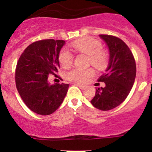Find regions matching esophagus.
Listing matches in <instances>:
<instances>
[{"instance_id":"34e87169","label":"esophagus","mask_w":152,"mask_h":152,"mask_svg":"<svg viewBox=\"0 0 152 152\" xmlns=\"http://www.w3.org/2000/svg\"><path fill=\"white\" fill-rule=\"evenodd\" d=\"M79 87V88H80V89H81V90H84V89H85V86H84V85H81V84H78V85H77Z\"/></svg>"}]
</instances>
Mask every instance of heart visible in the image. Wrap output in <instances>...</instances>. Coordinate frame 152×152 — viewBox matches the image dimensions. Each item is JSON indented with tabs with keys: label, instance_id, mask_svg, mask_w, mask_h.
I'll list each match as a JSON object with an SVG mask.
<instances>
[{
	"label": "heart",
	"instance_id": "heart-1",
	"mask_svg": "<svg viewBox=\"0 0 152 152\" xmlns=\"http://www.w3.org/2000/svg\"><path fill=\"white\" fill-rule=\"evenodd\" d=\"M72 47L77 52L90 56V63L99 70L105 68L107 64V54L102 51L103 45L100 41L91 37L80 39L72 43ZM73 61V56L67 49H62L59 54V62L63 68H68ZM94 72L92 68L80 69L74 68L68 72L66 77L68 80L77 83L85 82L87 79L92 77Z\"/></svg>",
	"mask_w": 152,
	"mask_h": 152
}]
</instances>
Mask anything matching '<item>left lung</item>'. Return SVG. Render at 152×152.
<instances>
[{
	"label": "left lung",
	"mask_w": 152,
	"mask_h": 152,
	"mask_svg": "<svg viewBox=\"0 0 152 152\" xmlns=\"http://www.w3.org/2000/svg\"><path fill=\"white\" fill-rule=\"evenodd\" d=\"M99 36L107 45L110 58L105 73L98 80L105 83V87L96 88L91 103L95 108L107 111L126 100L135 82L136 66L133 55L123 40L109 35Z\"/></svg>",
	"instance_id": "8db88e82"
}]
</instances>
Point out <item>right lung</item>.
<instances>
[{"label": "right lung", "mask_w": 152, "mask_h": 152, "mask_svg": "<svg viewBox=\"0 0 152 152\" xmlns=\"http://www.w3.org/2000/svg\"><path fill=\"white\" fill-rule=\"evenodd\" d=\"M64 40L35 42L20 57L15 72L17 89L26 107L39 115L53 113L61 106L69 84H50L49 77L59 69V53Z\"/></svg>", "instance_id": "add662e5"}]
</instances>
